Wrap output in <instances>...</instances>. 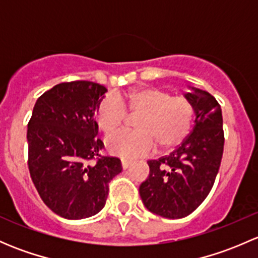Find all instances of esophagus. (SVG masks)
I'll return each instance as SVG.
<instances>
[{"label": "esophagus", "mask_w": 258, "mask_h": 258, "mask_svg": "<svg viewBox=\"0 0 258 258\" xmlns=\"http://www.w3.org/2000/svg\"><path fill=\"white\" fill-rule=\"evenodd\" d=\"M121 165H122V168H123V170H127V168L131 167L132 162H131V161H127V160H122Z\"/></svg>", "instance_id": "esophagus-1"}]
</instances>
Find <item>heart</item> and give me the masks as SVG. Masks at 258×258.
<instances>
[{
    "label": "heart",
    "mask_w": 258,
    "mask_h": 258,
    "mask_svg": "<svg viewBox=\"0 0 258 258\" xmlns=\"http://www.w3.org/2000/svg\"><path fill=\"white\" fill-rule=\"evenodd\" d=\"M128 112L137 117L136 131L114 134L106 140L108 151L127 160L178 147L191 132L195 107L188 100L173 97L158 87H141L123 95H107L98 102L95 118L106 135L121 128Z\"/></svg>",
    "instance_id": "heart-1"
}]
</instances>
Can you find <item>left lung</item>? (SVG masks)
<instances>
[{"instance_id":"8db88e82","label":"left lung","mask_w":258,"mask_h":258,"mask_svg":"<svg viewBox=\"0 0 258 258\" xmlns=\"http://www.w3.org/2000/svg\"><path fill=\"white\" fill-rule=\"evenodd\" d=\"M184 97L195 107L194 130L170 155L148 161L150 175L140 186L146 209L166 218L186 217L205 201L225 145L222 110L216 98L194 87Z\"/></svg>"}]
</instances>
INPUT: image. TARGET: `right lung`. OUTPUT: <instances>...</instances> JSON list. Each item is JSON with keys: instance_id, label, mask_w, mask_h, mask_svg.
Instances as JSON below:
<instances>
[{"instance_id": "1", "label": "right lung", "mask_w": 258, "mask_h": 258, "mask_svg": "<svg viewBox=\"0 0 258 258\" xmlns=\"http://www.w3.org/2000/svg\"><path fill=\"white\" fill-rule=\"evenodd\" d=\"M106 91L91 81L58 83L38 97L28 122L31 178L46 206L67 220L100 212L122 171L118 158L101 155L96 137L93 114Z\"/></svg>"}]
</instances>
